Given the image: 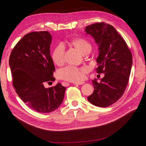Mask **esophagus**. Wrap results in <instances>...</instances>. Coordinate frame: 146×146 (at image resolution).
<instances>
[{"mask_svg": "<svg viewBox=\"0 0 146 146\" xmlns=\"http://www.w3.org/2000/svg\"><path fill=\"white\" fill-rule=\"evenodd\" d=\"M84 83H85V82H79V83H75L74 85H83ZM63 84L64 86H68L69 85L68 83H66V82H63Z\"/></svg>", "mask_w": 146, "mask_h": 146, "instance_id": "1", "label": "esophagus"}]
</instances>
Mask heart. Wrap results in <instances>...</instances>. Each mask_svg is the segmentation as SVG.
Returning a JSON list of instances; mask_svg holds the SVG:
<instances>
[{
	"mask_svg": "<svg viewBox=\"0 0 146 146\" xmlns=\"http://www.w3.org/2000/svg\"><path fill=\"white\" fill-rule=\"evenodd\" d=\"M73 45L79 49L83 54L89 53L92 48L90 43L85 39L77 38L73 40ZM65 47L63 44H59L55 47L52 54L54 62L57 64L62 63L64 58ZM87 68H78L76 67L68 66L61 68L58 72L59 77L64 80L72 82H79L85 78Z\"/></svg>",
	"mask_w": 146,
	"mask_h": 146,
	"instance_id": "1",
	"label": "heart"
}]
</instances>
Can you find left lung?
<instances>
[{
	"instance_id": "obj_1",
	"label": "left lung",
	"mask_w": 146,
	"mask_h": 146,
	"mask_svg": "<svg viewBox=\"0 0 146 146\" xmlns=\"http://www.w3.org/2000/svg\"><path fill=\"white\" fill-rule=\"evenodd\" d=\"M85 31L98 47L96 72L105 74L100 82L92 80L95 89L88 100L96 106L108 107L124 93L133 64L132 54L123 38L110 24L95 23L87 26Z\"/></svg>"
}]
</instances>
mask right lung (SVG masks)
Masks as SVG:
<instances>
[{
	"label": "right lung",
	"mask_w": 146,
	"mask_h": 146,
	"mask_svg": "<svg viewBox=\"0 0 146 146\" xmlns=\"http://www.w3.org/2000/svg\"><path fill=\"white\" fill-rule=\"evenodd\" d=\"M51 42L52 35L48 31L28 33L15 46L9 61L16 92L29 108L41 113L57 110L66 89L60 83L48 88L44 86L45 82L55 80Z\"/></svg>",
	"instance_id": "obj_1"
}]
</instances>
